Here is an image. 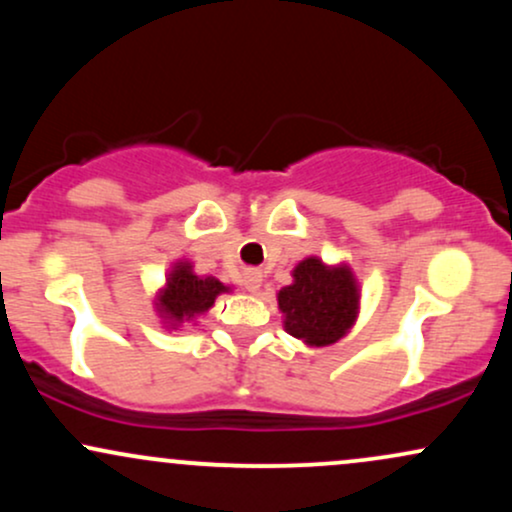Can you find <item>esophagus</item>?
<instances>
[{
	"mask_svg": "<svg viewBox=\"0 0 512 512\" xmlns=\"http://www.w3.org/2000/svg\"><path fill=\"white\" fill-rule=\"evenodd\" d=\"M262 286V274L255 272V269H250V272L243 274V289L255 293L257 289Z\"/></svg>",
	"mask_w": 512,
	"mask_h": 512,
	"instance_id": "obj_1",
	"label": "esophagus"
}]
</instances>
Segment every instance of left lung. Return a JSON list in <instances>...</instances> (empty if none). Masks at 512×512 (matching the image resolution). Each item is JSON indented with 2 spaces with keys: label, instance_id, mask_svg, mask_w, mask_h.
Returning <instances> with one entry per match:
<instances>
[{
  "label": "left lung",
  "instance_id": "left-lung-1",
  "mask_svg": "<svg viewBox=\"0 0 512 512\" xmlns=\"http://www.w3.org/2000/svg\"><path fill=\"white\" fill-rule=\"evenodd\" d=\"M279 310L291 337L308 346H330L354 325L358 286L349 267H327L317 257L293 269V284L279 291Z\"/></svg>",
  "mask_w": 512,
  "mask_h": 512
}]
</instances>
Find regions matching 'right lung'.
<instances>
[{"label": "right lung", "instance_id": "obj_1", "mask_svg": "<svg viewBox=\"0 0 512 512\" xmlns=\"http://www.w3.org/2000/svg\"><path fill=\"white\" fill-rule=\"evenodd\" d=\"M228 286H223L214 276H199L192 272L190 262H178L173 272L168 274L166 289L158 296V313L170 325L178 327L180 322L192 320V317L207 313L214 305L219 293H226Z\"/></svg>", "mask_w": 512, "mask_h": 512}]
</instances>
